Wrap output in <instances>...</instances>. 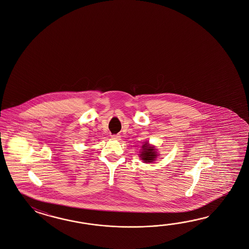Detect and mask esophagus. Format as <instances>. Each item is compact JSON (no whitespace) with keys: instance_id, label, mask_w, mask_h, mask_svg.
Here are the masks:
<instances>
[{"instance_id":"34e87169","label":"esophagus","mask_w":249,"mask_h":249,"mask_svg":"<svg viewBox=\"0 0 249 249\" xmlns=\"http://www.w3.org/2000/svg\"><path fill=\"white\" fill-rule=\"evenodd\" d=\"M111 138L113 140H119V139H120V135H118V134H114V135H112Z\"/></svg>"}]
</instances>
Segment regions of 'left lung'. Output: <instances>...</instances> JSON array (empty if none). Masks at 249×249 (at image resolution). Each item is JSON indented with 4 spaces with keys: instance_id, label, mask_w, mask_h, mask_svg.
<instances>
[{
    "instance_id": "left-lung-1",
    "label": "left lung",
    "mask_w": 249,
    "mask_h": 249,
    "mask_svg": "<svg viewBox=\"0 0 249 249\" xmlns=\"http://www.w3.org/2000/svg\"><path fill=\"white\" fill-rule=\"evenodd\" d=\"M142 148L143 150L141 154V158L146 163H152L154 159H156V157L158 156L157 155L158 152H156V148H154V147H149L148 142L143 145Z\"/></svg>"
}]
</instances>
